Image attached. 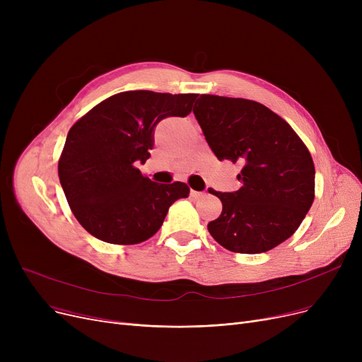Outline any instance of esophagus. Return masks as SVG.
<instances>
[{
	"mask_svg": "<svg viewBox=\"0 0 362 362\" xmlns=\"http://www.w3.org/2000/svg\"><path fill=\"white\" fill-rule=\"evenodd\" d=\"M191 195H192V198H194V199H201V198H204V197H205V192H197V191H192V192H191Z\"/></svg>",
	"mask_w": 362,
	"mask_h": 362,
	"instance_id": "esophagus-1",
	"label": "esophagus"
}]
</instances>
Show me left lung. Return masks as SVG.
<instances>
[{
    "instance_id": "obj_1",
    "label": "left lung",
    "mask_w": 362,
    "mask_h": 362,
    "mask_svg": "<svg viewBox=\"0 0 362 362\" xmlns=\"http://www.w3.org/2000/svg\"><path fill=\"white\" fill-rule=\"evenodd\" d=\"M194 114L216 157L242 165L236 192H208L223 211L208 232L232 252H267L291 238L315 197V168L298 133L265 105L199 95Z\"/></svg>"
}]
</instances>
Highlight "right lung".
<instances>
[{"instance_id":"add662e5","label":"right lung","mask_w":362,"mask_h":362,"mask_svg":"<svg viewBox=\"0 0 362 362\" xmlns=\"http://www.w3.org/2000/svg\"><path fill=\"white\" fill-rule=\"evenodd\" d=\"M197 97L120 92L70 127L59 177L71 213L86 232L108 243H141L158 232L171 204L189 197L186 183H156L138 164L151 157L158 122L186 117Z\"/></svg>"}]
</instances>
